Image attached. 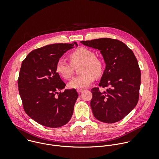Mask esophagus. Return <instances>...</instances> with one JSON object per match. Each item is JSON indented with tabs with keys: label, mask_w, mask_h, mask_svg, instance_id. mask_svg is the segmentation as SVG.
Masks as SVG:
<instances>
[{
	"label": "esophagus",
	"mask_w": 159,
	"mask_h": 159,
	"mask_svg": "<svg viewBox=\"0 0 159 159\" xmlns=\"http://www.w3.org/2000/svg\"><path fill=\"white\" fill-rule=\"evenodd\" d=\"M84 90H85L84 89H77V93H78L79 94H81L82 92L84 91Z\"/></svg>",
	"instance_id": "34e87169"
}]
</instances>
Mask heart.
<instances>
[{
    "label": "heart",
    "mask_w": 159,
    "mask_h": 159,
    "mask_svg": "<svg viewBox=\"0 0 159 159\" xmlns=\"http://www.w3.org/2000/svg\"><path fill=\"white\" fill-rule=\"evenodd\" d=\"M71 63L61 57L57 63V73L62 78L69 79L73 74V66L80 64L79 72L80 75L74 77L68 84L71 89L87 87L95 80V76L99 77L104 72V63L102 60L96 57V54L87 48H80L73 52L70 56Z\"/></svg>",
    "instance_id": "obj_1"
}]
</instances>
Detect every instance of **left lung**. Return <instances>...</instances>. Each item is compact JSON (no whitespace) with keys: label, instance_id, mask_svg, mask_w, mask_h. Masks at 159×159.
I'll return each mask as SVG.
<instances>
[{"label":"left lung","instance_id":"1","mask_svg":"<svg viewBox=\"0 0 159 159\" xmlns=\"http://www.w3.org/2000/svg\"><path fill=\"white\" fill-rule=\"evenodd\" d=\"M100 50L106 69L99 85L107 87L100 91L91 89L93 113L99 121L113 123L123 119L137 106L139 98L141 72L133 52L118 39L103 38L80 41Z\"/></svg>","mask_w":159,"mask_h":159}]
</instances>
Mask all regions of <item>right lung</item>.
Masks as SVG:
<instances>
[{
	"instance_id": "obj_1",
	"label": "right lung",
	"mask_w": 159,
	"mask_h": 159,
	"mask_svg": "<svg viewBox=\"0 0 159 159\" xmlns=\"http://www.w3.org/2000/svg\"><path fill=\"white\" fill-rule=\"evenodd\" d=\"M74 46H78L76 42L47 45L30 52L22 62L17 84L23 108L43 126H62L73 115L79 95L75 89L58 93L66 85L55 66L58 60Z\"/></svg>"
}]
</instances>
